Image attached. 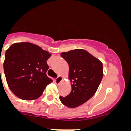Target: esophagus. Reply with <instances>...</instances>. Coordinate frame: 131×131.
I'll use <instances>...</instances> for the list:
<instances>
[{
    "label": "esophagus",
    "instance_id": "obj_1",
    "mask_svg": "<svg viewBox=\"0 0 131 131\" xmlns=\"http://www.w3.org/2000/svg\"><path fill=\"white\" fill-rule=\"evenodd\" d=\"M62 80H63V78H62V76L59 75L58 77H57V78H56L55 82H56V84H60Z\"/></svg>",
    "mask_w": 131,
    "mask_h": 131
}]
</instances>
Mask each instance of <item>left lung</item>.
Returning a JSON list of instances; mask_svg holds the SVG:
<instances>
[{
    "label": "left lung",
    "instance_id": "8db88e82",
    "mask_svg": "<svg viewBox=\"0 0 131 131\" xmlns=\"http://www.w3.org/2000/svg\"><path fill=\"white\" fill-rule=\"evenodd\" d=\"M69 65L71 91L66 97L60 96L63 105L75 108L91 99L102 79V63L86 50L75 49L61 53Z\"/></svg>",
    "mask_w": 131,
    "mask_h": 131
}]
</instances>
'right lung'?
Segmentation results:
<instances>
[{
  "label": "right lung",
  "instance_id": "right-lung-1",
  "mask_svg": "<svg viewBox=\"0 0 131 131\" xmlns=\"http://www.w3.org/2000/svg\"><path fill=\"white\" fill-rule=\"evenodd\" d=\"M51 54L30 42H17L6 51L4 71L7 83L17 97L33 100L52 82L47 76V61Z\"/></svg>",
  "mask_w": 131,
  "mask_h": 131
}]
</instances>
